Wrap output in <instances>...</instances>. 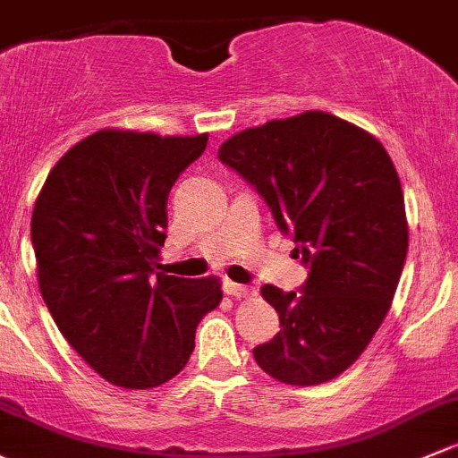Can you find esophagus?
<instances>
[{
  "instance_id": "obj_1",
  "label": "esophagus",
  "mask_w": 458,
  "mask_h": 458,
  "mask_svg": "<svg viewBox=\"0 0 458 458\" xmlns=\"http://www.w3.org/2000/svg\"><path fill=\"white\" fill-rule=\"evenodd\" d=\"M224 290H225V293H230V296H234V298H248L254 293L252 287L239 285V283H233V281H225Z\"/></svg>"
}]
</instances>
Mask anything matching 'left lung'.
<instances>
[{"label": "left lung", "instance_id": "obj_1", "mask_svg": "<svg viewBox=\"0 0 458 458\" xmlns=\"http://www.w3.org/2000/svg\"><path fill=\"white\" fill-rule=\"evenodd\" d=\"M310 263L302 292L263 285L281 331L254 349L269 377L316 386L344 373L386 318L408 252L399 175L367 129L302 112L234 133L219 147Z\"/></svg>", "mask_w": 458, "mask_h": 458}]
</instances>
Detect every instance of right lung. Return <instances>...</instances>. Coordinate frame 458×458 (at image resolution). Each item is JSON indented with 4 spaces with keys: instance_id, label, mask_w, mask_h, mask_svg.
<instances>
[{
    "instance_id": "obj_1",
    "label": "right lung",
    "mask_w": 458,
    "mask_h": 458,
    "mask_svg": "<svg viewBox=\"0 0 458 458\" xmlns=\"http://www.w3.org/2000/svg\"><path fill=\"white\" fill-rule=\"evenodd\" d=\"M208 133L100 129L52 166L32 210L37 278L64 338L109 384L147 391L175 377L221 278L156 272L166 199Z\"/></svg>"
}]
</instances>
